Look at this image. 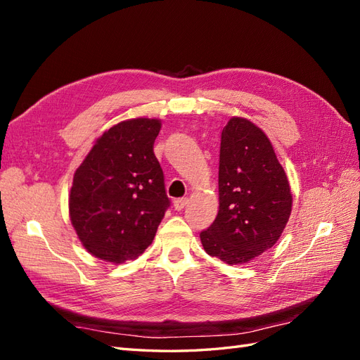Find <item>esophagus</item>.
<instances>
[{"mask_svg": "<svg viewBox=\"0 0 360 360\" xmlns=\"http://www.w3.org/2000/svg\"><path fill=\"white\" fill-rule=\"evenodd\" d=\"M188 204H189V200H188V198H179V200L174 201V209L180 212V210H183L184 207H186Z\"/></svg>", "mask_w": 360, "mask_h": 360, "instance_id": "34e87169", "label": "esophagus"}]
</instances>
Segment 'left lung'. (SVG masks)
Returning a JSON list of instances; mask_svg holds the SVG:
<instances>
[{
	"label": "left lung",
	"mask_w": 360,
	"mask_h": 360,
	"mask_svg": "<svg viewBox=\"0 0 360 360\" xmlns=\"http://www.w3.org/2000/svg\"><path fill=\"white\" fill-rule=\"evenodd\" d=\"M291 209L290 181L270 139L250 120L231 117L221 134L219 210L200 234L204 250L230 266L249 263L279 240Z\"/></svg>",
	"instance_id": "obj_1"
}]
</instances>
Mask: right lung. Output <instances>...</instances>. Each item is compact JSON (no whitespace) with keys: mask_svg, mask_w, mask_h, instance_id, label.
Returning <instances> with one entry per match:
<instances>
[{"mask_svg":"<svg viewBox=\"0 0 360 360\" xmlns=\"http://www.w3.org/2000/svg\"><path fill=\"white\" fill-rule=\"evenodd\" d=\"M162 120L138 117L94 141L73 174L69 216L86 252L112 264L151 245L169 200L153 144Z\"/></svg>","mask_w":360,"mask_h":360,"instance_id":"1","label":"right lung"}]
</instances>
